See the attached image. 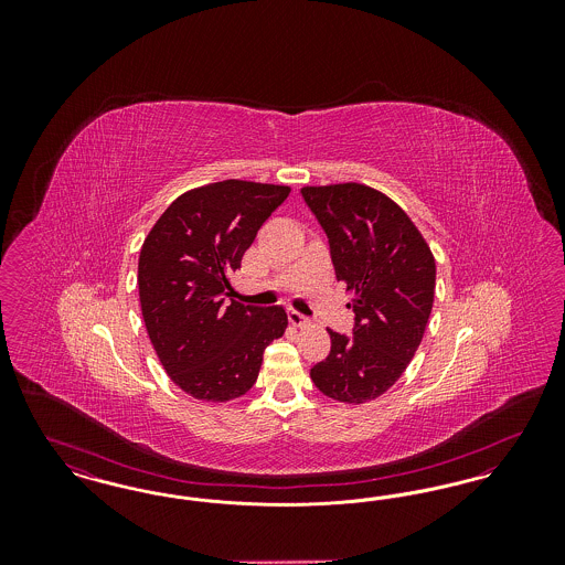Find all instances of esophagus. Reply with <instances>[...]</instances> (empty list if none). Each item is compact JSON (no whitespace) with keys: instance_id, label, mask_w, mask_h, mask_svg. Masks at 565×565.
I'll return each instance as SVG.
<instances>
[{"instance_id":"34e87169","label":"esophagus","mask_w":565,"mask_h":565,"mask_svg":"<svg viewBox=\"0 0 565 565\" xmlns=\"http://www.w3.org/2000/svg\"><path fill=\"white\" fill-rule=\"evenodd\" d=\"M288 320H290V323H292L295 328H302V326H307V323H309V320H307L305 316H300V313L295 311V309H290V311H288Z\"/></svg>"}]
</instances>
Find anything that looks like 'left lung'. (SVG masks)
Segmentation results:
<instances>
[{
  "instance_id": "8db88e82",
  "label": "left lung",
  "mask_w": 565,
  "mask_h": 565,
  "mask_svg": "<svg viewBox=\"0 0 565 565\" xmlns=\"http://www.w3.org/2000/svg\"><path fill=\"white\" fill-rule=\"evenodd\" d=\"M330 242L337 279L355 313L353 337L328 330L332 348L311 369L323 396L371 403L401 376L430 320L436 263L430 245L403 207L358 182L302 186Z\"/></svg>"
}]
</instances>
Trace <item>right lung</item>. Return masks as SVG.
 Masks as SVG:
<instances>
[{"mask_svg":"<svg viewBox=\"0 0 565 565\" xmlns=\"http://www.w3.org/2000/svg\"><path fill=\"white\" fill-rule=\"evenodd\" d=\"M288 194L290 186L247 180L186 190L143 239L137 267L143 323L164 373L196 401L243 396L258 379L265 348L288 328L281 307L224 302L245 249Z\"/></svg>","mask_w":565,"mask_h":565,"instance_id":"obj_1","label":"right lung"}]
</instances>
